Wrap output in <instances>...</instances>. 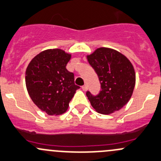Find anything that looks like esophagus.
I'll return each instance as SVG.
<instances>
[{
  "label": "esophagus",
  "instance_id": "esophagus-1",
  "mask_svg": "<svg viewBox=\"0 0 161 161\" xmlns=\"http://www.w3.org/2000/svg\"><path fill=\"white\" fill-rule=\"evenodd\" d=\"M82 90H83V91H86V90H87V89H88L87 86H86V85L82 86Z\"/></svg>",
  "mask_w": 161,
  "mask_h": 161
}]
</instances>
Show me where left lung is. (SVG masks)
Segmentation results:
<instances>
[{"label": "left lung", "instance_id": "8db88e82", "mask_svg": "<svg viewBox=\"0 0 161 161\" xmlns=\"http://www.w3.org/2000/svg\"><path fill=\"white\" fill-rule=\"evenodd\" d=\"M87 59L101 84L97 96L86 92L92 106L102 114L119 110L129 102L134 89L136 74L132 63L120 52L109 48H97Z\"/></svg>", "mask_w": 161, "mask_h": 161}]
</instances>
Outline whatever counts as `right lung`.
<instances>
[{
  "label": "right lung",
  "mask_w": 161,
  "mask_h": 161,
  "mask_svg": "<svg viewBox=\"0 0 161 161\" xmlns=\"http://www.w3.org/2000/svg\"><path fill=\"white\" fill-rule=\"evenodd\" d=\"M71 55L54 48L45 50L30 62L25 72L27 90L33 103L51 116L63 114L79 86L66 69Z\"/></svg>",
  "instance_id": "1"
}]
</instances>
